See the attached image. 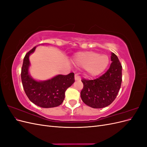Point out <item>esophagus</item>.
<instances>
[{
	"instance_id": "1",
	"label": "esophagus",
	"mask_w": 147,
	"mask_h": 147,
	"mask_svg": "<svg viewBox=\"0 0 147 147\" xmlns=\"http://www.w3.org/2000/svg\"><path fill=\"white\" fill-rule=\"evenodd\" d=\"M75 80L76 81H80L81 80V78L79 76L78 74H75Z\"/></svg>"
}]
</instances>
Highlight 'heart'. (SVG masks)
Masks as SVG:
<instances>
[{
    "mask_svg": "<svg viewBox=\"0 0 147 147\" xmlns=\"http://www.w3.org/2000/svg\"><path fill=\"white\" fill-rule=\"evenodd\" d=\"M73 63L75 66L85 68L88 75L95 77L107 69L109 64V58L107 55H100L93 51L79 52L74 55Z\"/></svg>",
    "mask_w": 147,
    "mask_h": 147,
    "instance_id": "1",
    "label": "heart"
}]
</instances>
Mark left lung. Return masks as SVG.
<instances>
[{"label":"left lung","instance_id":"1","mask_svg":"<svg viewBox=\"0 0 147 147\" xmlns=\"http://www.w3.org/2000/svg\"><path fill=\"white\" fill-rule=\"evenodd\" d=\"M110 68L99 78L94 80L83 78V88L81 98L84 104L94 109H101L113 102L122 82V66L117 56L112 53Z\"/></svg>","mask_w":147,"mask_h":147}]
</instances>
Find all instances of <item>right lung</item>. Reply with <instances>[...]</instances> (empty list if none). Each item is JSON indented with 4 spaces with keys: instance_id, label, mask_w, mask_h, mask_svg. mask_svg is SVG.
<instances>
[{
    "instance_id": "1",
    "label": "right lung",
    "mask_w": 147,
    "mask_h": 147,
    "mask_svg": "<svg viewBox=\"0 0 147 147\" xmlns=\"http://www.w3.org/2000/svg\"><path fill=\"white\" fill-rule=\"evenodd\" d=\"M36 48L34 47L24 56L21 69V81L29 99L42 108H52L60 105L65 98L67 89L74 83V74L57 75L45 81H37L30 76L29 56Z\"/></svg>"
}]
</instances>
